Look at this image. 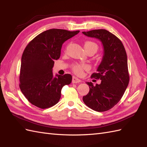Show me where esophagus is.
Returning <instances> with one entry per match:
<instances>
[{"mask_svg":"<svg viewBox=\"0 0 147 147\" xmlns=\"http://www.w3.org/2000/svg\"><path fill=\"white\" fill-rule=\"evenodd\" d=\"M81 82H82V81L78 78L75 76L73 77V80H72V82H73V83H80Z\"/></svg>","mask_w":147,"mask_h":147,"instance_id":"esophagus-1","label":"esophagus"}]
</instances>
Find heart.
<instances>
[{
  "label": "heart",
  "instance_id": "heart-1",
  "mask_svg": "<svg viewBox=\"0 0 147 147\" xmlns=\"http://www.w3.org/2000/svg\"><path fill=\"white\" fill-rule=\"evenodd\" d=\"M84 47H85V49L93 48L96 51V49H97V45H96V43H93L92 42H86L85 43V45H84ZM73 69L74 73H75L76 74H78V75H82L83 74V71L88 69V67L86 65L75 64L73 65Z\"/></svg>",
  "mask_w": 147,
  "mask_h": 147
}]
</instances>
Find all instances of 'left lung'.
<instances>
[{
	"label": "left lung",
	"mask_w": 147,
	"mask_h": 147,
	"mask_svg": "<svg viewBox=\"0 0 147 147\" xmlns=\"http://www.w3.org/2000/svg\"><path fill=\"white\" fill-rule=\"evenodd\" d=\"M82 33L98 39L104 48V55L97 72L92 74V78L100 79L101 83L93 86L92 82H86L90 91L83 96V100L93 110L104 112L117 104L128 85L127 54L121 40L107 30L100 29Z\"/></svg>",
	"instance_id": "1"
}]
</instances>
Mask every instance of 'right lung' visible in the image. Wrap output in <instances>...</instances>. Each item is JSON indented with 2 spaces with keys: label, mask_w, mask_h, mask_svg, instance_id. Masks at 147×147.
Returning <instances> with one entry per match:
<instances>
[{
  "label": "right lung",
  "mask_w": 147,
  "mask_h": 147,
  "mask_svg": "<svg viewBox=\"0 0 147 147\" xmlns=\"http://www.w3.org/2000/svg\"><path fill=\"white\" fill-rule=\"evenodd\" d=\"M80 31L50 29L34 38L26 47L21 57L20 88L31 104L41 109L57 104L64 85L72 76L52 73L54 60L60 57L62 45Z\"/></svg>",
  "instance_id": "add662e5"
}]
</instances>
